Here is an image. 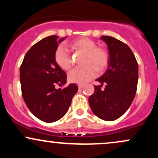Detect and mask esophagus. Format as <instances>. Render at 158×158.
Listing matches in <instances>:
<instances>
[{"label": "esophagus", "instance_id": "34e87169", "mask_svg": "<svg viewBox=\"0 0 158 158\" xmlns=\"http://www.w3.org/2000/svg\"><path fill=\"white\" fill-rule=\"evenodd\" d=\"M78 88H79V89H81V88H84V85H78Z\"/></svg>", "mask_w": 158, "mask_h": 158}]
</instances>
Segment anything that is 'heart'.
I'll list each match as a JSON object with an SVG mask.
<instances>
[{"instance_id": "obj_1", "label": "heart", "mask_w": 158, "mask_h": 158, "mask_svg": "<svg viewBox=\"0 0 158 158\" xmlns=\"http://www.w3.org/2000/svg\"><path fill=\"white\" fill-rule=\"evenodd\" d=\"M68 47L73 51L85 53L84 65L82 69H75L68 74V80L71 83L85 84L99 73L106 70L109 61L108 52L105 49L97 48V44L88 38H79L70 41ZM55 61L59 68L69 70L72 68V61L68 51L60 46L55 52Z\"/></svg>"}]
</instances>
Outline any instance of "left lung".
<instances>
[{"mask_svg":"<svg viewBox=\"0 0 158 158\" xmlns=\"http://www.w3.org/2000/svg\"><path fill=\"white\" fill-rule=\"evenodd\" d=\"M108 50V68L97 81L95 91L88 102L93 113L99 118L114 121L123 115L131 106L137 91L138 64L128 45L111 36L102 35ZM106 88L101 90L102 85Z\"/></svg>","mask_w":158,"mask_h":158,"instance_id":"left-lung-1","label":"left lung"}]
</instances>
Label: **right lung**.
Wrapping results in <instances>:
<instances>
[{"instance_id": "obj_1", "label": "right lung", "mask_w": 158, "mask_h": 158, "mask_svg": "<svg viewBox=\"0 0 158 158\" xmlns=\"http://www.w3.org/2000/svg\"><path fill=\"white\" fill-rule=\"evenodd\" d=\"M66 39L50 35L34 44L25 55L20 68V82L27 108L46 123L60 119L68 112L78 90L76 84L56 89L67 82L66 73L55 61L58 44Z\"/></svg>"}]
</instances>
